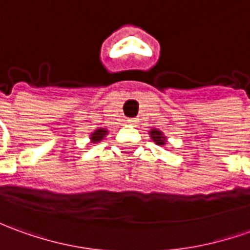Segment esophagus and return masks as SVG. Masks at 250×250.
I'll list each match as a JSON object with an SVG mask.
<instances>
[{"label": "esophagus", "mask_w": 250, "mask_h": 250, "mask_svg": "<svg viewBox=\"0 0 250 250\" xmlns=\"http://www.w3.org/2000/svg\"><path fill=\"white\" fill-rule=\"evenodd\" d=\"M127 123L131 125H138V119H128V120H127Z\"/></svg>", "instance_id": "obj_1"}]
</instances>
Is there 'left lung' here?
Segmentation results:
<instances>
[{"label":"left lung","instance_id":"1","mask_svg":"<svg viewBox=\"0 0 250 250\" xmlns=\"http://www.w3.org/2000/svg\"><path fill=\"white\" fill-rule=\"evenodd\" d=\"M149 137H150L154 144L159 145V146H166V144H167V137H166L164 132L160 131L159 128H152V130L149 131Z\"/></svg>","mask_w":250,"mask_h":250}]
</instances>
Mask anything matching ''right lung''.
I'll list each match as a JSON object with an SVG mask.
<instances>
[{
  "instance_id": "1",
  "label": "right lung",
  "mask_w": 250,
  "mask_h": 250,
  "mask_svg": "<svg viewBox=\"0 0 250 250\" xmlns=\"http://www.w3.org/2000/svg\"><path fill=\"white\" fill-rule=\"evenodd\" d=\"M108 128H103V127H98L94 131L90 134V142L91 144H97V142H101L106 135H108Z\"/></svg>"
}]
</instances>
